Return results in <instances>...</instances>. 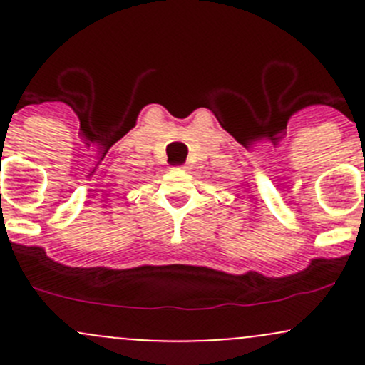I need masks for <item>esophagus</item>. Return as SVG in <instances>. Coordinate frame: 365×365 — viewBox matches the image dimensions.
<instances>
[{
    "label": "esophagus",
    "instance_id": "34e87169",
    "mask_svg": "<svg viewBox=\"0 0 365 365\" xmlns=\"http://www.w3.org/2000/svg\"><path fill=\"white\" fill-rule=\"evenodd\" d=\"M182 169H185V171H189V169H190V165H189V164H185V165H183Z\"/></svg>",
    "mask_w": 365,
    "mask_h": 365
}]
</instances>
